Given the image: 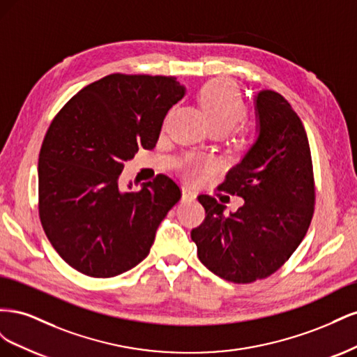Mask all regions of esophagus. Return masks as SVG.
<instances>
[{"label": "esophagus", "instance_id": "obj_1", "mask_svg": "<svg viewBox=\"0 0 357 357\" xmlns=\"http://www.w3.org/2000/svg\"><path fill=\"white\" fill-rule=\"evenodd\" d=\"M195 198H197V193L193 192L192 189H189V188H186V186L181 188V199H183V201L190 202V201H193Z\"/></svg>", "mask_w": 357, "mask_h": 357}]
</instances>
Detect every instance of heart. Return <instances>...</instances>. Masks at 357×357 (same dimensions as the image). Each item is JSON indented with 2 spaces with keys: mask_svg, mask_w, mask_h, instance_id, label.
<instances>
[{
  "mask_svg": "<svg viewBox=\"0 0 357 357\" xmlns=\"http://www.w3.org/2000/svg\"><path fill=\"white\" fill-rule=\"evenodd\" d=\"M199 104L214 131L229 132L243 123L248 114L241 92L229 80H213L205 84L199 92ZM238 139L241 143H247L248 132L243 131ZM215 168L218 162L213 159H190L185 174L189 180H199L205 172Z\"/></svg>",
  "mask_w": 357,
  "mask_h": 357,
  "instance_id": "1",
  "label": "heart"
}]
</instances>
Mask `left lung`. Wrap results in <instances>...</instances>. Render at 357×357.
I'll return each mask as SVG.
<instances>
[{"mask_svg":"<svg viewBox=\"0 0 357 357\" xmlns=\"http://www.w3.org/2000/svg\"><path fill=\"white\" fill-rule=\"evenodd\" d=\"M257 142L220 188L244 205L225 215V205L199 195L205 219L192 229L199 261L223 280L247 284L282 268L304 240L314 214L311 150L301 119L282 95L256 96Z\"/></svg>","mask_w":357,"mask_h":357,"instance_id":"obj_1","label":"left lung"}]
</instances>
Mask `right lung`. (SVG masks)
Masks as SVG:
<instances>
[{
  "mask_svg": "<svg viewBox=\"0 0 357 357\" xmlns=\"http://www.w3.org/2000/svg\"><path fill=\"white\" fill-rule=\"evenodd\" d=\"M183 95L172 75L114 73L84 86L53 117L38 158V215L53 248L79 273L110 278L137 266L180 201L165 174L137 192H122L117 178L139 147L156 146Z\"/></svg>",
  "mask_w": 357,
  "mask_h": 357,
  "instance_id": "add662e5",
  "label": "right lung"
}]
</instances>
